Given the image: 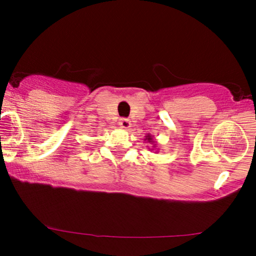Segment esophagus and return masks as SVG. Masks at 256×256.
<instances>
[{
	"label": "esophagus",
	"instance_id": "1",
	"mask_svg": "<svg viewBox=\"0 0 256 256\" xmlns=\"http://www.w3.org/2000/svg\"><path fill=\"white\" fill-rule=\"evenodd\" d=\"M118 125H120L122 128H125V130H128V128H130L131 126V121L128 120V118H120Z\"/></svg>",
	"mask_w": 256,
	"mask_h": 256
}]
</instances>
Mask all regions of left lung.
<instances>
[{
  "instance_id": "1",
  "label": "left lung",
  "mask_w": 256,
  "mask_h": 256,
  "mask_svg": "<svg viewBox=\"0 0 256 256\" xmlns=\"http://www.w3.org/2000/svg\"><path fill=\"white\" fill-rule=\"evenodd\" d=\"M144 141H146V142H148V144H152V148H148V150H152V151H157V142L156 141H154V136L152 135H150V134H147L146 136H144Z\"/></svg>"
}]
</instances>
